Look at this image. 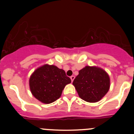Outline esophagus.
<instances>
[{
  "instance_id": "1",
  "label": "esophagus",
  "mask_w": 134,
  "mask_h": 134,
  "mask_svg": "<svg viewBox=\"0 0 134 134\" xmlns=\"http://www.w3.org/2000/svg\"><path fill=\"white\" fill-rule=\"evenodd\" d=\"M75 76H71V77H70V78H71V82H73V80H74V79H75Z\"/></svg>"
}]
</instances>
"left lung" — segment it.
Returning <instances> with one entry per match:
<instances>
[{
    "label": "left lung",
    "instance_id": "left-lung-1",
    "mask_svg": "<svg viewBox=\"0 0 134 134\" xmlns=\"http://www.w3.org/2000/svg\"><path fill=\"white\" fill-rule=\"evenodd\" d=\"M72 84L82 100L88 102H97L109 91L110 80L107 72L102 69L86 66L80 70Z\"/></svg>",
    "mask_w": 134,
    "mask_h": 134
}]
</instances>
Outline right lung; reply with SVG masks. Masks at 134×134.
<instances>
[{
	"instance_id": "right-lung-1",
	"label": "right lung",
	"mask_w": 134,
	"mask_h": 134,
	"mask_svg": "<svg viewBox=\"0 0 134 134\" xmlns=\"http://www.w3.org/2000/svg\"><path fill=\"white\" fill-rule=\"evenodd\" d=\"M71 82L64 70L45 64L37 68L30 76V89L34 97L44 104L58 99L67 84Z\"/></svg>"
}]
</instances>
